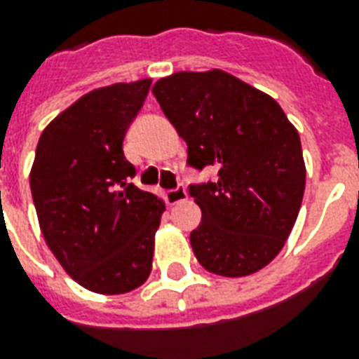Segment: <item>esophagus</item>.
<instances>
[{
  "instance_id": "34e87169",
  "label": "esophagus",
  "mask_w": 359,
  "mask_h": 359,
  "mask_svg": "<svg viewBox=\"0 0 359 359\" xmlns=\"http://www.w3.org/2000/svg\"><path fill=\"white\" fill-rule=\"evenodd\" d=\"M165 200H167L169 205H177V203L180 202H187L188 200L187 188L177 187V188H172V190H167V192H165Z\"/></svg>"
}]
</instances>
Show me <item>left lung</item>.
<instances>
[{"mask_svg": "<svg viewBox=\"0 0 359 359\" xmlns=\"http://www.w3.org/2000/svg\"><path fill=\"white\" fill-rule=\"evenodd\" d=\"M188 146V165H215V182L190 187L202 223L196 259L221 277L271 264L300 211L306 165L300 136L271 95L221 69L175 73L151 88Z\"/></svg>", "mask_w": 359, "mask_h": 359, "instance_id": "1", "label": "left lung"}]
</instances>
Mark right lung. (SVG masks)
I'll return each instance as SVG.
<instances>
[{"instance_id": "obj_1", "label": "right lung", "mask_w": 359, "mask_h": 359, "mask_svg": "<svg viewBox=\"0 0 359 359\" xmlns=\"http://www.w3.org/2000/svg\"><path fill=\"white\" fill-rule=\"evenodd\" d=\"M151 79L95 88L43 128L30 190L43 241L61 267L97 294H125L151 273L165 203L134 187L123 154Z\"/></svg>"}]
</instances>
